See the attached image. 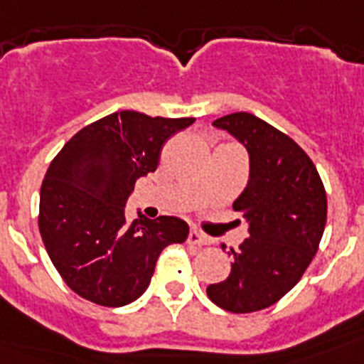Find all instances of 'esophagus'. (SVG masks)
<instances>
[{"label": "esophagus", "instance_id": "esophagus-1", "mask_svg": "<svg viewBox=\"0 0 364 364\" xmlns=\"http://www.w3.org/2000/svg\"><path fill=\"white\" fill-rule=\"evenodd\" d=\"M188 242L193 244V246H204L208 239H205V235L198 233L197 230H191L188 235Z\"/></svg>", "mask_w": 364, "mask_h": 364}]
</instances>
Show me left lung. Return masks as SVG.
<instances>
[{"label": "left lung", "instance_id": "1", "mask_svg": "<svg viewBox=\"0 0 364 364\" xmlns=\"http://www.w3.org/2000/svg\"><path fill=\"white\" fill-rule=\"evenodd\" d=\"M213 125L250 154V180L233 202L250 237L228 253V279L205 291L217 306L250 314L275 304L301 281L326 226V191L301 146L255 114L233 112Z\"/></svg>", "mask_w": 364, "mask_h": 364}]
</instances>
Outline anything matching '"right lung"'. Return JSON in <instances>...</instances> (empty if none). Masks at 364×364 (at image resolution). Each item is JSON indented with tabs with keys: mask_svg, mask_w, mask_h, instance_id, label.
Listing matches in <instances>:
<instances>
[{
	"mask_svg": "<svg viewBox=\"0 0 364 364\" xmlns=\"http://www.w3.org/2000/svg\"><path fill=\"white\" fill-rule=\"evenodd\" d=\"M193 122L112 112L54 156L41 184L38 226L74 294L100 306H125L146 291L164 247L188 239L182 218L127 222L125 202L136 180L156 169L164 144Z\"/></svg>",
	"mask_w": 364,
	"mask_h": 364,
	"instance_id": "right-lung-1",
	"label": "right lung"
}]
</instances>
